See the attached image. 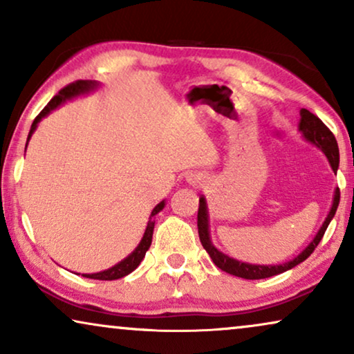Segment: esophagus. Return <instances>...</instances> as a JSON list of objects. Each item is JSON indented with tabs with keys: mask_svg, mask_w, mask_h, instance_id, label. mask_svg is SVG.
I'll use <instances>...</instances> for the list:
<instances>
[{
	"mask_svg": "<svg viewBox=\"0 0 354 354\" xmlns=\"http://www.w3.org/2000/svg\"><path fill=\"white\" fill-rule=\"evenodd\" d=\"M188 183H190V185H193V187H198V185H201L203 183V177L200 176V174H192V176H188Z\"/></svg>",
	"mask_w": 354,
	"mask_h": 354,
	"instance_id": "esophagus-1",
	"label": "esophagus"
}]
</instances>
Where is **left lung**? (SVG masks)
I'll use <instances>...</instances> for the list:
<instances>
[{
    "mask_svg": "<svg viewBox=\"0 0 354 354\" xmlns=\"http://www.w3.org/2000/svg\"><path fill=\"white\" fill-rule=\"evenodd\" d=\"M299 114H301V120H299V132L303 133V137L306 138L309 143H313L314 147H317L324 154H326L328 162H330V167L333 169V172H337L338 164H340V154H338V145H337L335 137H333V133L327 129V125L324 124L317 115L309 113L308 109H301L299 111ZM338 203H340V190L337 188L335 195H333L330 212L327 214L322 227L317 232V235L314 236L311 243H309L306 248L297 256V258H293L292 261H288V263H283V264H275V266L248 264V263H241V261H236L234 258H229L227 254L221 253V251L211 243V239H209V221H207V206H206L205 196L200 198V207H198V234H200L203 248H205L207 251V254L211 256L212 263H214L219 269L224 270V272L235 275V277L248 279V280L268 279V277H272V275L282 274L285 270L295 268V266L303 263L304 259H308L309 256H311L313 251L316 250V246L319 245V241L322 240L324 234H326L327 227L333 219V216H335Z\"/></svg>",
    "mask_w": 354,
    "mask_h": 354,
    "instance_id": "1",
    "label": "left lung"
}]
</instances>
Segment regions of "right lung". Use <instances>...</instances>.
<instances>
[{
    "label": "right lung",
    "instance_id": "add662e5",
    "mask_svg": "<svg viewBox=\"0 0 354 354\" xmlns=\"http://www.w3.org/2000/svg\"><path fill=\"white\" fill-rule=\"evenodd\" d=\"M96 85H98V84H96V82H91V80H77V82H74V84H69L67 86H64V88H62L59 93H57L55 98H53L50 103L45 106V108H43V111L37 115L35 120H33V124H32V127H30V132H28L27 142H28V140H30L32 133L35 132L37 124L40 122V120L45 118V115L50 114L51 111L56 109L59 104L66 103L67 100H72V98H75V96L88 93V91L95 90ZM162 207H164V201L159 203V205L151 211V216H149L147 230H145L142 241H140L137 248H135L132 253L127 256V258L120 261L119 264L113 266V268H111V269L103 270V272L84 274V277H86V279H96V280H115V279H122V277H125V275H129L130 272H133V270L140 266V263H142V261H143L145 254H147V251L149 248V245H151L153 229H154V216H156L159 211H162Z\"/></svg>",
    "mask_w": 354,
    "mask_h": 354
}]
</instances>
